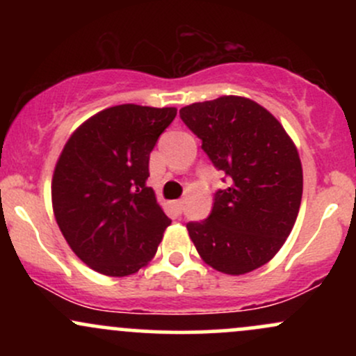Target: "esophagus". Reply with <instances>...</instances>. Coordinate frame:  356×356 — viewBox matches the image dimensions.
Wrapping results in <instances>:
<instances>
[{"label":"esophagus","mask_w":356,"mask_h":356,"mask_svg":"<svg viewBox=\"0 0 356 356\" xmlns=\"http://www.w3.org/2000/svg\"><path fill=\"white\" fill-rule=\"evenodd\" d=\"M172 207H174V211L177 212V214H181L182 209H184V201H182V199H179V201H174L172 202Z\"/></svg>","instance_id":"1"}]
</instances>
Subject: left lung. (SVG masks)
Returning <instances> with one entry per match:
<instances>
[{
    "label": "left lung",
    "instance_id": "8db88e82",
    "mask_svg": "<svg viewBox=\"0 0 356 356\" xmlns=\"http://www.w3.org/2000/svg\"><path fill=\"white\" fill-rule=\"evenodd\" d=\"M212 164L231 187L218 191L211 216L187 231L206 264L239 276L269 263L291 232L303 195L295 142L254 100L224 95L181 108Z\"/></svg>",
    "mask_w": 356,
    "mask_h": 356
}]
</instances>
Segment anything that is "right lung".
Instances as JSON below:
<instances>
[{"instance_id":"1","label":"right lung","mask_w":356,"mask_h":356,"mask_svg":"<svg viewBox=\"0 0 356 356\" xmlns=\"http://www.w3.org/2000/svg\"><path fill=\"white\" fill-rule=\"evenodd\" d=\"M175 113V107H108L72 134L56 161V224L72 251L100 275H134L157 252L170 219L147 187L149 159Z\"/></svg>"}]
</instances>
